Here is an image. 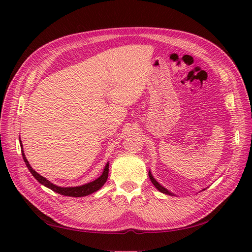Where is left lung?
Segmentation results:
<instances>
[{"mask_svg":"<svg viewBox=\"0 0 252 252\" xmlns=\"http://www.w3.org/2000/svg\"><path fill=\"white\" fill-rule=\"evenodd\" d=\"M148 175H149V179H150V181L152 182V184L155 185V187L158 190L159 192H162V193H165V194H168V195H174L171 191H169L168 189H166L165 187H163L161 184H159V183L154 178V175L151 174V172H150V170H149V172H148ZM203 190H205V189H203Z\"/></svg>","mask_w":252,"mask_h":252,"instance_id":"8db88e82","label":"left lung"}]
</instances>
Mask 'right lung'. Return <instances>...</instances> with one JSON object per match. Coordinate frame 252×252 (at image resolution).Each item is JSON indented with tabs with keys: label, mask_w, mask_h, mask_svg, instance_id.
Segmentation results:
<instances>
[{
	"label": "right lung",
	"mask_w": 252,
	"mask_h": 252,
	"mask_svg": "<svg viewBox=\"0 0 252 252\" xmlns=\"http://www.w3.org/2000/svg\"><path fill=\"white\" fill-rule=\"evenodd\" d=\"M20 145H21V149H22V156H23V159L27 166V168L29 169V171L32 172V174L34 177V179L41 183L42 185H44L45 187H47L49 189H51L52 191H55L59 194L62 195H67V196H73V197H80V196H86L89 195L91 193H94L95 191H97L98 189H101L102 186L105 184L106 181H107L108 178V171H109V162H107V164L105 165V168L103 170V173L98 177L97 179H95L94 181L87 183V184H84L81 186H75V187H61V186H57L51 183L50 181H48L47 179H45L44 177H42L41 174L37 173L35 170L32 169V167L30 166V164L28 163L27 158L25 157L24 150H23V144L20 140Z\"/></svg>",
	"instance_id": "1"
}]
</instances>
